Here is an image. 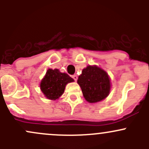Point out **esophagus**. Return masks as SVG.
I'll return each instance as SVG.
<instances>
[{
  "label": "esophagus",
  "instance_id": "esophagus-1",
  "mask_svg": "<svg viewBox=\"0 0 149 149\" xmlns=\"http://www.w3.org/2000/svg\"><path fill=\"white\" fill-rule=\"evenodd\" d=\"M72 78H73V80H74L75 81H77V79H78L77 75H73V76H72Z\"/></svg>",
  "mask_w": 149,
  "mask_h": 149
}]
</instances>
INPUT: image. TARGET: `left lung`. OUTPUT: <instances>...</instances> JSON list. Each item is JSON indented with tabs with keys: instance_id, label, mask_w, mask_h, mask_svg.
I'll return each instance as SVG.
<instances>
[{
	"instance_id": "1",
	"label": "left lung",
	"mask_w": 149,
	"mask_h": 149,
	"mask_svg": "<svg viewBox=\"0 0 149 149\" xmlns=\"http://www.w3.org/2000/svg\"><path fill=\"white\" fill-rule=\"evenodd\" d=\"M77 82L84 98L90 103L102 101L109 94L110 80L108 74L96 65H88L83 69Z\"/></svg>"
}]
</instances>
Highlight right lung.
<instances>
[{
    "label": "right lung",
    "mask_w": 149,
    "mask_h": 149,
    "mask_svg": "<svg viewBox=\"0 0 149 149\" xmlns=\"http://www.w3.org/2000/svg\"><path fill=\"white\" fill-rule=\"evenodd\" d=\"M73 81V79L67 73H61L58 69H48L40 84V88L47 98L55 100L63 94L66 84Z\"/></svg>",
    "instance_id": "add662e5"
}]
</instances>
